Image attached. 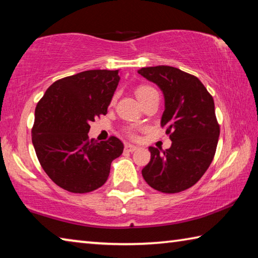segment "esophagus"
Wrapping results in <instances>:
<instances>
[{
	"label": "esophagus",
	"instance_id": "34e87169",
	"mask_svg": "<svg viewBox=\"0 0 258 258\" xmlns=\"http://www.w3.org/2000/svg\"><path fill=\"white\" fill-rule=\"evenodd\" d=\"M124 150L128 151V152H134V151L137 150V146L132 145V144H125L124 145Z\"/></svg>",
	"mask_w": 258,
	"mask_h": 258
}]
</instances>
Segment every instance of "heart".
Returning <instances> with one entry per match:
<instances>
[{"instance_id": "obj_1", "label": "heart", "mask_w": 258, "mask_h": 258, "mask_svg": "<svg viewBox=\"0 0 258 258\" xmlns=\"http://www.w3.org/2000/svg\"><path fill=\"white\" fill-rule=\"evenodd\" d=\"M153 92H157V90H155L154 88L150 87V86H141V87H138L137 90H136L138 99L141 101L144 100L146 97H149L151 94H153ZM126 133H128L130 137H136V134H135V132L132 128H129L128 130H126Z\"/></svg>"}]
</instances>
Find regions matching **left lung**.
<instances>
[{
  "instance_id": "obj_1",
  "label": "left lung",
  "mask_w": 258,
  "mask_h": 258,
  "mask_svg": "<svg viewBox=\"0 0 258 258\" xmlns=\"http://www.w3.org/2000/svg\"><path fill=\"white\" fill-rule=\"evenodd\" d=\"M138 73L163 92L161 126L172 142L162 152L149 147L151 161L142 175L157 191H185L204 176L216 152L219 124L214 99L199 79L176 67H143Z\"/></svg>"
}]
</instances>
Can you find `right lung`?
<instances>
[{"instance_id":"right-lung-1","label":"right lung","mask_w":258,"mask_h":258,"mask_svg":"<svg viewBox=\"0 0 258 258\" xmlns=\"http://www.w3.org/2000/svg\"><path fill=\"white\" fill-rule=\"evenodd\" d=\"M119 70H91L53 82L35 108L32 142L45 174L59 187L88 193L107 180L111 163L123 152L119 138L89 139L90 122L105 115Z\"/></svg>"}]
</instances>
